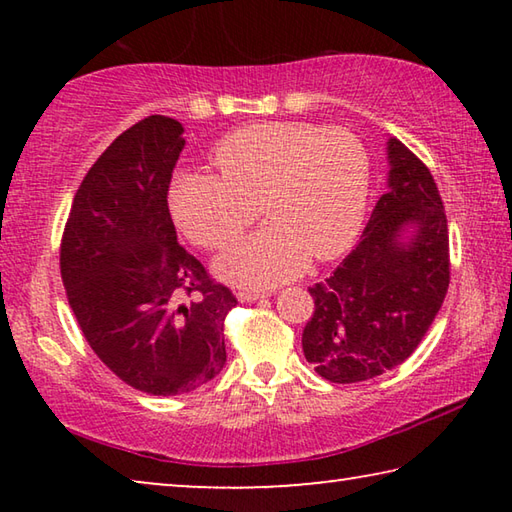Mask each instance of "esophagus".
<instances>
[{"instance_id": "obj_1", "label": "esophagus", "mask_w": 512, "mask_h": 512, "mask_svg": "<svg viewBox=\"0 0 512 512\" xmlns=\"http://www.w3.org/2000/svg\"><path fill=\"white\" fill-rule=\"evenodd\" d=\"M237 298L241 302H255L259 298H268V293L266 291H239Z\"/></svg>"}]
</instances>
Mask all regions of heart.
<instances>
[{
    "label": "heart",
    "mask_w": 512,
    "mask_h": 512,
    "mask_svg": "<svg viewBox=\"0 0 512 512\" xmlns=\"http://www.w3.org/2000/svg\"><path fill=\"white\" fill-rule=\"evenodd\" d=\"M219 178L178 173L169 210L205 250L237 241L262 207L268 225L219 257L216 271L241 287H273L329 262L359 237L370 196V158L357 135L305 121L237 128L214 146Z\"/></svg>",
    "instance_id": "heart-1"
}]
</instances>
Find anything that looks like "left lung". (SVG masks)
Wrapping results in <instances>:
<instances>
[{
  "mask_svg": "<svg viewBox=\"0 0 512 512\" xmlns=\"http://www.w3.org/2000/svg\"><path fill=\"white\" fill-rule=\"evenodd\" d=\"M388 192L361 241L325 282L309 287L314 314L302 350L320 377L357 384L411 357L443 307L449 232L443 198L418 155L388 140ZM416 230L409 242L404 227Z\"/></svg>",
  "mask_w": 512,
  "mask_h": 512,
  "instance_id": "8db88e82",
  "label": "left lung"
}]
</instances>
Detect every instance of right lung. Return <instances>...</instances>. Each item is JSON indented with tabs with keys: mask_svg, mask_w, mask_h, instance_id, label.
Instances as JSON below:
<instances>
[{
	"mask_svg": "<svg viewBox=\"0 0 512 512\" xmlns=\"http://www.w3.org/2000/svg\"><path fill=\"white\" fill-rule=\"evenodd\" d=\"M180 121L151 115L85 173L60 239V275L94 354L149 395H183L225 366L223 320L237 298L178 244L169 185Z\"/></svg>",
	"mask_w": 512,
	"mask_h": 512,
	"instance_id": "add662e5",
	"label": "right lung"
}]
</instances>
